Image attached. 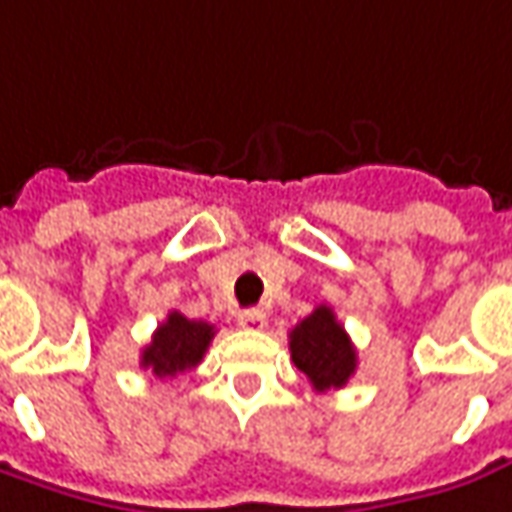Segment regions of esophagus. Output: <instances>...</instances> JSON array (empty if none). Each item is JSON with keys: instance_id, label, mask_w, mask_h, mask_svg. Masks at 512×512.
Returning <instances> with one entry per match:
<instances>
[{"instance_id": "1", "label": "esophagus", "mask_w": 512, "mask_h": 512, "mask_svg": "<svg viewBox=\"0 0 512 512\" xmlns=\"http://www.w3.org/2000/svg\"><path fill=\"white\" fill-rule=\"evenodd\" d=\"M238 325L249 330H263L266 328V311L263 308H246L238 314Z\"/></svg>"}]
</instances>
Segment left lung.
<instances>
[{"mask_svg": "<svg viewBox=\"0 0 512 512\" xmlns=\"http://www.w3.org/2000/svg\"><path fill=\"white\" fill-rule=\"evenodd\" d=\"M288 350L291 361L300 373L308 375L316 392L344 387L356 373V347L328 305L314 308V314L305 316L288 333Z\"/></svg>", "mask_w": 512, "mask_h": 512, "instance_id": "8db88e82", "label": "left lung"}]
</instances>
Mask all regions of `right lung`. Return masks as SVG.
I'll return each mask as SVG.
<instances>
[{
	"mask_svg": "<svg viewBox=\"0 0 512 512\" xmlns=\"http://www.w3.org/2000/svg\"><path fill=\"white\" fill-rule=\"evenodd\" d=\"M215 336V325L201 319H187L179 311H170L168 319L156 328L151 344L142 347L139 367L151 370L156 378H173L176 373L193 370Z\"/></svg>",
	"mask_w": 512,
	"mask_h": 512,
	"instance_id": "1",
	"label": "right lung"
}]
</instances>
